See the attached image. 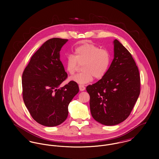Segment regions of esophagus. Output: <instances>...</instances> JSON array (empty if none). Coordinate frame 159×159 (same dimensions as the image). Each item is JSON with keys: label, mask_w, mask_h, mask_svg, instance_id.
Masks as SVG:
<instances>
[{"label": "esophagus", "mask_w": 159, "mask_h": 159, "mask_svg": "<svg viewBox=\"0 0 159 159\" xmlns=\"http://www.w3.org/2000/svg\"><path fill=\"white\" fill-rule=\"evenodd\" d=\"M79 88H80V91H83L85 90V87L84 85H82V84H80L79 85Z\"/></svg>", "instance_id": "1"}]
</instances>
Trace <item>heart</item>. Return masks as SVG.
I'll return each instance as SVG.
<instances>
[{
  "label": "heart",
  "instance_id": "obj_1",
  "mask_svg": "<svg viewBox=\"0 0 159 159\" xmlns=\"http://www.w3.org/2000/svg\"><path fill=\"white\" fill-rule=\"evenodd\" d=\"M111 62V55L106 49L90 43H84L74 49V55H68L64 64L70 75H73L79 64H82V71L75 75L70 80L78 84L91 82L93 77L102 79L107 74Z\"/></svg>",
  "mask_w": 159,
  "mask_h": 159
}]
</instances>
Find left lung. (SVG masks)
Returning <instances> with one entry per match:
<instances>
[{
  "mask_svg": "<svg viewBox=\"0 0 159 159\" xmlns=\"http://www.w3.org/2000/svg\"><path fill=\"white\" fill-rule=\"evenodd\" d=\"M107 74L86 87L93 118L105 125H117L131 113L140 93V76L130 52L117 40Z\"/></svg>",
  "mask_w": 159,
  "mask_h": 159,
  "instance_id": "obj_1",
  "label": "left lung"
}]
</instances>
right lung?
I'll use <instances>...</instances> for the list:
<instances>
[{
    "label": "right lung",
    "instance_id": "obj_1",
    "mask_svg": "<svg viewBox=\"0 0 159 159\" xmlns=\"http://www.w3.org/2000/svg\"><path fill=\"white\" fill-rule=\"evenodd\" d=\"M67 39L47 40L32 56L22 75L23 98L32 118L47 127L62 124L68 116V107L79 92L76 83L67 78L60 60V51Z\"/></svg>",
    "mask_w": 159,
    "mask_h": 159
}]
</instances>
